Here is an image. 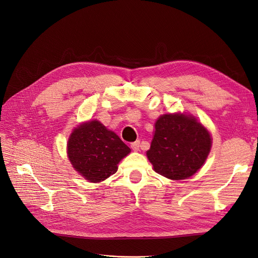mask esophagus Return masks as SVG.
Here are the masks:
<instances>
[{
    "mask_svg": "<svg viewBox=\"0 0 258 258\" xmlns=\"http://www.w3.org/2000/svg\"><path fill=\"white\" fill-rule=\"evenodd\" d=\"M131 147H132V150L134 152H138L139 151V147H140V141L137 140V141L131 143Z\"/></svg>",
    "mask_w": 258,
    "mask_h": 258,
    "instance_id": "34e87169",
    "label": "esophagus"
}]
</instances>
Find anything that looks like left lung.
<instances>
[{
	"instance_id": "8db88e82",
	"label": "left lung",
	"mask_w": 258,
	"mask_h": 258,
	"mask_svg": "<svg viewBox=\"0 0 258 258\" xmlns=\"http://www.w3.org/2000/svg\"><path fill=\"white\" fill-rule=\"evenodd\" d=\"M146 155L154 169L170 180L191 177L204 164L211 148L208 131L185 114L161 116Z\"/></svg>"
}]
</instances>
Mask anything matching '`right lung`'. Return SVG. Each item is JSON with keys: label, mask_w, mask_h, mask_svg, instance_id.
Segmentation results:
<instances>
[{"label": "right lung", "mask_w": 258, "mask_h": 258, "mask_svg": "<svg viewBox=\"0 0 258 258\" xmlns=\"http://www.w3.org/2000/svg\"><path fill=\"white\" fill-rule=\"evenodd\" d=\"M131 148L117 135L94 120L79 125L68 141L71 164L88 181L101 182L116 173Z\"/></svg>", "instance_id": "1"}]
</instances>
